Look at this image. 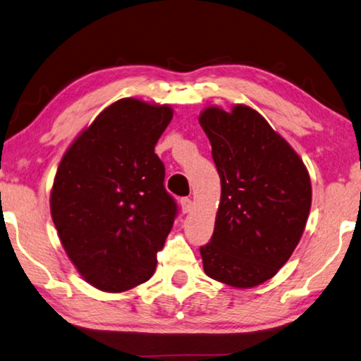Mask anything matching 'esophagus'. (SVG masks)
I'll use <instances>...</instances> for the list:
<instances>
[{"label": "esophagus", "instance_id": "obj_1", "mask_svg": "<svg viewBox=\"0 0 361 361\" xmlns=\"http://www.w3.org/2000/svg\"><path fill=\"white\" fill-rule=\"evenodd\" d=\"M180 205H181V212L183 213H189L192 209V200L189 197H183L180 200Z\"/></svg>", "mask_w": 361, "mask_h": 361}]
</instances>
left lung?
Instances as JSON below:
<instances>
[{
  "mask_svg": "<svg viewBox=\"0 0 361 361\" xmlns=\"http://www.w3.org/2000/svg\"><path fill=\"white\" fill-rule=\"evenodd\" d=\"M221 178L209 243L200 247L207 276L237 289L271 279L303 235L311 180L295 149L254 109L207 107L199 116Z\"/></svg>",
  "mask_w": 361,
  "mask_h": 361,
  "instance_id": "obj_1",
  "label": "left lung"
}]
</instances>
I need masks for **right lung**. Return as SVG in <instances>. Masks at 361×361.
Masks as SVG:
<instances>
[{
  "mask_svg": "<svg viewBox=\"0 0 361 361\" xmlns=\"http://www.w3.org/2000/svg\"><path fill=\"white\" fill-rule=\"evenodd\" d=\"M170 106L124 97L78 134L58 166L51 219L68 257L93 287L124 292L156 270L176 203L154 145Z\"/></svg>",
  "mask_w": 361,
  "mask_h": 361,
  "instance_id": "right-lung-1",
  "label": "right lung"
}]
</instances>
